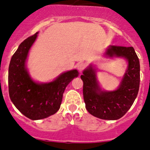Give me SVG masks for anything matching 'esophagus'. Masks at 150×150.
<instances>
[{"label":"esophagus","instance_id":"obj_1","mask_svg":"<svg viewBox=\"0 0 150 150\" xmlns=\"http://www.w3.org/2000/svg\"><path fill=\"white\" fill-rule=\"evenodd\" d=\"M77 69H78V71L79 72H81L83 70H84V69H85V64L83 63H79L78 65H77L76 66Z\"/></svg>","mask_w":150,"mask_h":150}]
</instances>
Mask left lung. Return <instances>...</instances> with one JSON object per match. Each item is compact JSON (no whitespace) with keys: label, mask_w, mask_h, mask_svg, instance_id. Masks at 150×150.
I'll use <instances>...</instances> for the list:
<instances>
[{"label":"left lung","mask_w":150,"mask_h":150,"mask_svg":"<svg viewBox=\"0 0 150 150\" xmlns=\"http://www.w3.org/2000/svg\"><path fill=\"white\" fill-rule=\"evenodd\" d=\"M104 56L122 57L127 62L125 73L117 88L103 90L97 79L94 66L83 71V96L85 107L90 115L102 120H116L125 115L136 98L140 83V63L133 47L109 46Z\"/></svg>","instance_id":"8db88e82"}]
</instances>
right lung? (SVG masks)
<instances>
[{
  "mask_svg": "<svg viewBox=\"0 0 150 150\" xmlns=\"http://www.w3.org/2000/svg\"><path fill=\"white\" fill-rule=\"evenodd\" d=\"M38 32L28 37L13 54L8 67V93L11 100L23 115L33 120L55 114L68 84L79 76L76 69L60 74L50 82L39 83L29 74L26 61Z\"/></svg>",
  "mask_w": 150,
  "mask_h": 150,
  "instance_id": "add662e5",
  "label": "right lung"
}]
</instances>
